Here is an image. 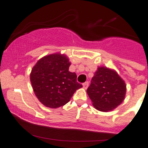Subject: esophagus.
<instances>
[{"mask_svg":"<svg viewBox=\"0 0 148 148\" xmlns=\"http://www.w3.org/2000/svg\"><path fill=\"white\" fill-rule=\"evenodd\" d=\"M88 85H89V82H85V83L82 84V86H83V88H85V89H87V88H88Z\"/></svg>","mask_w":148,"mask_h":148,"instance_id":"1","label":"esophagus"}]
</instances>
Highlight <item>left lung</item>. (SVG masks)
Returning a JSON list of instances; mask_svg holds the SVG:
<instances>
[{"mask_svg": "<svg viewBox=\"0 0 148 148\" xmlns=\"http://www.w3.org/2000/svg\"><path fill=\"white\" fill-rule=\"evenodd\" d=\"M87 93L96 110L110 112L123 101L126 85L114 70L100 66L91 79Z\"/></svg>", "mask_w": 148, "mask_h": 148, "instance_id": "left-lung-1", "label": "left lung"}]
</instances>
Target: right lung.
I'll list each match as a JSON object with an SVG mask.
<instances>
[{"label":"right lung","instance_id":"right-lung-1","mask_svg":"<svg viewBox=\"0 0 148 148\" xmlns=\"http://www.w3.org/2000/svg\"><path fill=\"white\" fill-rule=\"evenodd\" d=\"M71 63L64 54L54 53L41 58L33 67L30 79L34 93L42 104L58 108L69 101L82 87L77 74L69 71Z\"/></svg>","mask_w":148,"mask_h":148}]
</instances>
